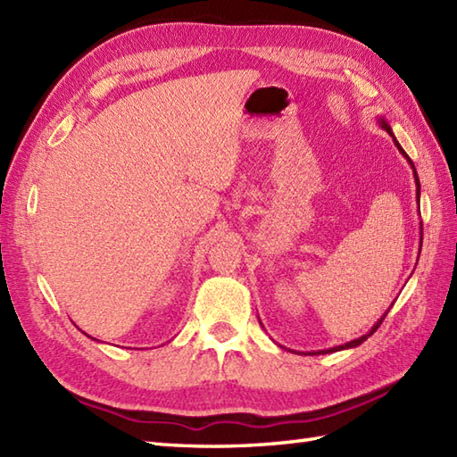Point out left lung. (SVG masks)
Masks as SVG:
<instances>
[{"mask_svg": "<svg viewBox=\"0 0 457 457\" xmlns=\"http://www.w3.org/2000/svg\"><path fill=\"white\" fill-rule=\"evenodd\" d=\"M378 125H381V128L386 131V133H389L391 135V137H393V141H395V145H396V149H399L401 153H403V157L406 159V161H409V164H411V167H412V172H414V182H416V194H419V202H420V180H419V174H416V169H414V164H412V161H411V157H409V154H406L404 153V149L401 147V145H399V141H396V137H395V135H393V129H391V125L389 123H386L383 118H378ZM385 318V316H383ZM383 318L381 320H378V322L371 328V329H369V332L365 334V336H361V337H357V339H352V342H347V344H344V345H336V347H329V349H320V352H310V353H332V352H342V349H349V347H357V345H361L363 342H365V339L369 337V336H373V332H375V329L378 328V326H381V322H383Z\"/></svg>", "mask_w": 457, "mask_h": 457, "instance_id": "1", "label": "left lung"}]
</instances>
